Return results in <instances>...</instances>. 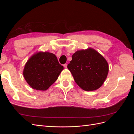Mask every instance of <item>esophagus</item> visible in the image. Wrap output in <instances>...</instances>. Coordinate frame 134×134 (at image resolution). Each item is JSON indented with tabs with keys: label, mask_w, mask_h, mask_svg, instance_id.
I'll return each instance as SVG.
<instances>
[{
	"label": "esophagus",
	"mask_w": 134,
	"mask_h": 134,
	"mask_svg": "<svg viewBox=\"0 0 134 134\" xmlns=\"http://www.w3.org/2000/svg\"><path fill=\"white\" fill-rule=\"evenodd\" d=\"M64 67L65 68H67V64H64Z\"/></svg>",
	"instance_id": "1"
}]
</instances>
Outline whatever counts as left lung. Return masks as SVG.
Listing matches in <instances>:
<instances>
[{
  "label": "left lung",
  "mask_w": 134,
  "mask_h": 134,
  "mask_svg": "<svg viewBox=\"0 0 134 134\" xmlns=\"http://www.w3.org/2000/svg\"><path fill=\"white\" fill-rule=\"evenodd\" d=\"M75 82L86 91L98 89L108 72V65L103 56L93 48L77 51L68 65Z\"/></svg>",
  "instance_id": "obj_1"
}]
</instances>
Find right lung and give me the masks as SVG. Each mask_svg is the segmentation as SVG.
I'll use <instances>...</instances> for the list:
<instances>
[{
    "mask_svg": "<svg viewBox=\"0 0 134 134\" xmlns=\"http://www.w3.org/2000/svg\"><path fill=\"white\" fill-rule=\"evenodd\" d=\"M63 66L56 56L50 52H38L25 65L23 75L28 84L36 90L46 91L58 79Z\"/></svg>",
    "mask_w": 134,
    "mask_h": 134,
    "instance_id": "obj_1",
    "label": "right lung"
}]
</instances>
